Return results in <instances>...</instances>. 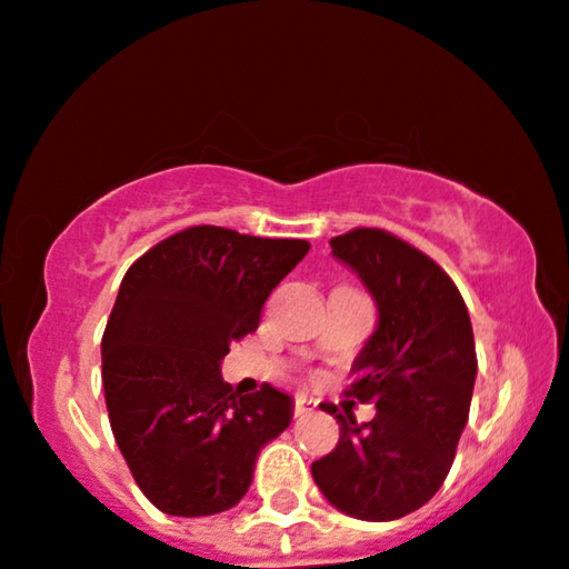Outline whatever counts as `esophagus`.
I'll list each match as a JSON object with an SVG mask.
<instances>
[{
	"mask_svg": "<svg viewBox=\"0 0 569 569\" xmlns=\"http://www.w3.org/2000/svg\"><path fill=\"white\" fill-rule=\"evenodd\" d=\"M315 409V399H309L307 393H297V399H293V415H309Z\"/></svg>",
	"mask_w": 569,
	"mask_h": 569,
	"instance_id": "esophagus-1",
	"label": "esophagus"
}]
</instances>
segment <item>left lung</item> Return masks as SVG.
I'll return each mask as SVG.
<instances>
[{
	"instance_id": "left-lung-1",
	"label": "left lung",
	"mask_w": 569,
	"mask_h": 569,
	"mask_svg": "<svg viewBox=\"0 0 569 569\" xmlns=\"http://www.w3.org/2000/svg\"><path fill=\"white\" fill-rule=\"evenodd\" d=\"M378 309V326L351 372L349 397L376 401L370 422L336 415L341 438L312 462V478L338 512L399 520L436 496L470 415L478 357L455 280L428 254L378 228L330 239Z\"/></svg>"
}]
</instances>
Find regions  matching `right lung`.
<instances>
[{"mask_svg":"<svg viewBox=\"0 0 569 569\" xmlns=\"http://www.w3.org/2000/svg\"><path fill=\"white\" fill-rule=\"evenodd\" d=\"M307 251L301 239L197 226L128 268L102 338L104 401L131 476L160 512L236 507L260 451L291 426L289 393L264 383L239 397L220 365Z\"/></svg>","mask_w":569,"mask_h":569,"instance_id":"obj_1","label":"right lung"}]
</instances>
